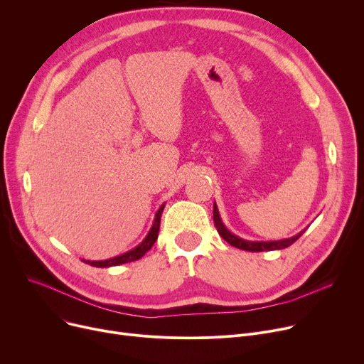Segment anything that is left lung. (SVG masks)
<instances>
[{"mask_svg":"<svg viewBox=\"0 0 364 364\" xmlns=\"http://www.w3.org/2000/svg\"><path fill=\"white\" fill-rule=\"evenodd\" d=\"M213 223L215 227L220 232V235L230 243L231 246L241 249V250H247V252H269V250H281L285 249L288 246H291L294 241L304 232H299L294 237H289V238H284V240H277V241H252V240H246V238H241L238 235H235L234 232H231L223 223L221 220V215L220 210H218L216 203H213Z\"/></svg>","mask_w":364,"mask_h":364,"instance_id":"8db88e82","label":"left lung"}]
</instances>
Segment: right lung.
Here are the masks:
<instances>
[{
    "label": "right lung",
    "mask_w": 364,
    "mask_h": 364,
    "mask_svg": "<svg viewBox=\"0 0 364 364\" xmlns=\"http://www.w3.org/2000/svg\"><path fill=\"white\" fill-rule=\"evenodd\" d=\"M164 206L165 205H161V208L156 210L151 230L148 231L146 237H144L136 247H133V249H130V250H127L124 253H121L118 256L109 257V259H104V260H86V259H83V262L90 264V266H96V268H109V266H117V264L134 262V260H139L140 257H143L144 253L152 249V246L155 245V241L158 238L159 224H161V215H162Z\"/></svg>",
    "instance_id": "right-lung-1"
}]
</instances>
